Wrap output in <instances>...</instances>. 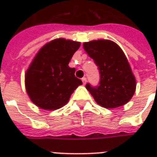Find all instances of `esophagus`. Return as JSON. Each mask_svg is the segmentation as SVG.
<instances>
[{"instance_id":"1","label":"esophagus","mask_w":157,"mask_h":157,"mask_svg":"<svg viewBox=\"0 0 157 157\" xmlns=\"http://www.w3.org/2000/svg\"><path fill=\"white\" fill-rule=\"evenodd\" d=\"M81 81H82V82H83L84 85H86V81H87V79H86V77H83V78L81 79Z\"/></svg>"}]
</instances>
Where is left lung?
I'll return each mask as SVG.
<instances>
[{"label":"left lung","mask_w":157,"mask_h":157,"mask_svg":"<svg viewBox=\"0 0 157 157\" xmlns=\"http://www.w3.org/2000/svg\"><path fill=\"white\" fill-rule=\"evenodd\" d=\"M84 49L94 59L100 74L98 86L86 84L96 103L106 108L124 105L134 95L136 81L124 52L109 40L84 43Z\"/></svg>","instance_id":"obj_1"}]
</instances>
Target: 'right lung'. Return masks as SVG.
I'll list each match as a JSON object with an SVG mask.
<instances>
[{
	"instance_id": "right-lung-1",
	"label": "right lung",
	"mask_w": 157,
	"mask_h": 157,
	"mask_svg": "<svg viewBox=\"0 0 157 157\" xmlns=\"http://www.w3.org/2000/svg\"><path fill=\"white\" fill-rule=\"evenodd\" d=\"M81 43L59 38L43 46L25 75L26 90L31 100L45 110H56L68 102L82 81L69 67L71 57Z\"/></svg>"
}]
</instances>
